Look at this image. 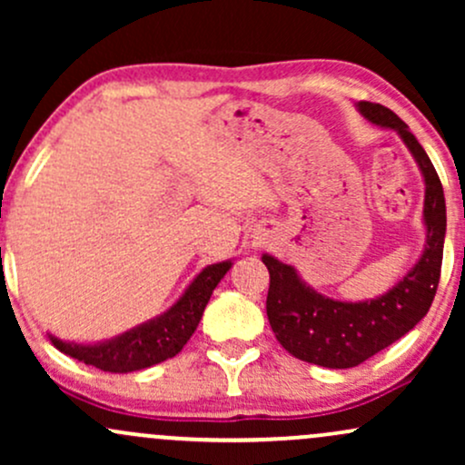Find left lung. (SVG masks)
I'll list each match as a JSON object with an SVG mask.
<instances>
[{"label": "left lung", "instance_id": "1", "mask_svg": "<svg viewBox=\"0 0 465 465\" xmlns=\"http://www.w3.org/2000/svg\"><path fill=\"white\" fill-rule=\"evenodd\" d=\"M378 129L396 131L424 179V249L415 264L382 295L371 300H334L314 291L292 264L262 253L271 275L266 317L282 348L295 359L330 370H350L413 330L429 312L440 284L446 238V201L429 154L391 109L373 103L356 104Z\"/></svg>", "mask_w": 465, "mask_h": 465}]
</instances>
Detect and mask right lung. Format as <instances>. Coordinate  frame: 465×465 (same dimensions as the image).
<instances>
[{
  "label": "right lung",
  "mask_w": 465,
  "mask_h": 465,
  "mask_svg": "<svg viewBox=\"0 0 465 465\" xmlns=\"http://www.w3.org/2000/svg\"><path fill=\"white\" fill-rule=\"evenodd\" d=\"M233 260L207 264L194 280L185 286L179 300L168 311L148 319L126 332L95 343L63 341L47 332V339L63 354L72 356L84 365H94L103 371L129 373L157 365L177 356L199 325L203 311L210 302L218 282L232 269Z\"/></svg>",
  "instance_id": "right-lung-1"
}]
</instances>
